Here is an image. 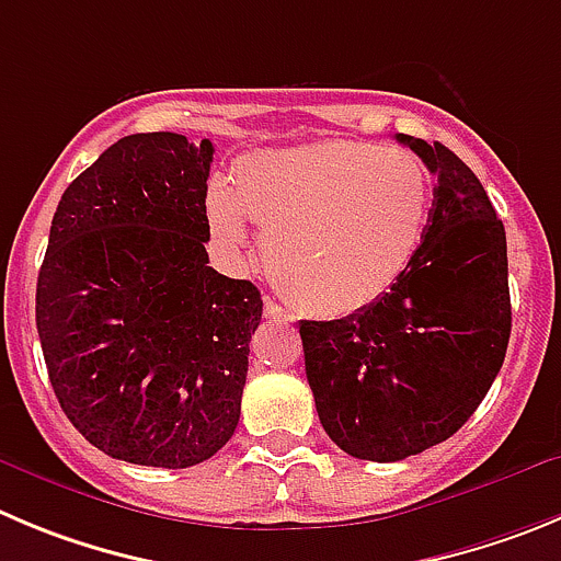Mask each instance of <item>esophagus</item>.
<instances>
[{"mask_svg": "<svg viewBox=\"0 0 561 561\" xmlns=\"http://www.w3.org/2000/svg\"><path fill=\"white\" fill-rule=\"evenodd\" d=\"M263 310H265V318H274V321H293V316H290V312H287L285 307H279V305H276L274 298H265Z\"/></svg>", "mask_w": 561, "mask_h": 561, "instance_id": "obj_1", "label": "esophagus"}]
</instances>
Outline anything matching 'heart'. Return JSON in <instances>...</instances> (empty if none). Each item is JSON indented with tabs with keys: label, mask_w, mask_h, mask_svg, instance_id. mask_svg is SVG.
<instances>
[{
	"label": "heart",
	"mask_w": 561,
	"mask_h": 561,
	"mask_svg": "<svg viewBox=\"0 0 561 561\" xmlns=\"http://www.w3.org/2000/svg\"><path fill=\"white\" fill-rule=\"evenodd\" d=\"M428 207L432 180L412 151L340 138L243 157L232 191H209L207 221L229 249L245 243V218L254 221L282 296L307 316L345 318L404 276Z\"/></svg>",
	"instance_id": "heart-1"
}]
</instances>
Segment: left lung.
<instances>
[{
  "mask_svg": "<svg viewBox=\"0 0 561 561\" xmlns=\"http://www.w3.org/2000/svg\"><path fill=\"white\" fill-rule=\"evenodd\" d=\"M396 140L437 176L415 260L368 310L298 327L321 426L370 462L457 434L493 387L512 332L506 232L486 191L443 144Z\"/></svg>",
  "mask_w": 561,
  "mask_h": 561,
  "instance_id": "left-lung-1",
  "label": "left lung"
}]
</instances>
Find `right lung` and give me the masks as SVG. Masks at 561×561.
I'll return each mask as SVG.
<instances>
[{
	"label": "right lung",
	"mask_w": 561,
	"mask_h": 561,
	"mask_svg": "<svg viewBox=\"0 0 561 561\" xmlns=\"http://www.w3.org/2000/svg\"><path fill=\"white\" fill-rule=\"evenodd\" d=\"M213 144L127 135L62 193L35 293L51 390L113 459L191 468L240 421L251 282L209 268Z\"/></svg>",
	"instance_id": "1"
}]
</instances>
